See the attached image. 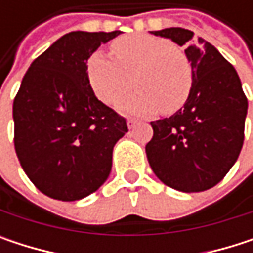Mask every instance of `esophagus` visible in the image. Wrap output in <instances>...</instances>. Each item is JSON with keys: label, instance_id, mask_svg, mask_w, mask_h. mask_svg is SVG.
<instances>
[{"label": "esophagus", "instance_id": "obj_1", "mask_svg": "<svg viewBox=\"0 0 253 253\" xmlns=\"http://www.w3.org/2000/svg\"><path fill=\"white\" fill-rule=\"evenodd\" d=\"M136 125H137V122H136L134 119H128V120H127V127H128V128H133Z\"/></svg>", "mask_w": 253, "mask_h": 253}]
</instances>
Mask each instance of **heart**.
I'll use <instances>...</instances> for the list:
<instances>
[{
  "label": "heart",
  "mask_w": 253,
  "mask_h": 253,
  "mask_svg": "<svg viewBox=\"0 0 253 253\" xmlns=\"http://www.w3.org/2000/svg\"><path fill=\"white\" fill-rule=\"evenodd\" d=\"M114 57L98 52L87 63V77L95 95L105 104L122 101L120 107L134 116L174 113L189 98L192 67L187 57L164 38L130 33L111 43Z\"/></svg>",
  "instance_id": "1"
}]
</instances>
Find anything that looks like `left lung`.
<instances>
[{
  "label": "left lung",
  "instance_id": "1",
  "mask_svg": "<svg viewBox=\"0 0 253 253\" xmlns=\"http://www.w3.org/2000/svg\"><path fill=\"white\" fill-rule=\"evenodd\" d=\"M180 46L192 66V89L169 119L151 122L145 151L155 176L180 192H204L220 183L236 163L245 139L248 99L234 67L193 32L169 27L151 32Z\"/></svg>",
  "mask_w": 253,
  "mask_h": 253
}]
</instances>
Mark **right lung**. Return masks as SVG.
<instances>
[{
	"instance_id": "1",
	"label": "right lung",
	"mask_w": 253,
	"mask_h": 253,
	"mask_svg": "<svg viewBox=\"0 0 253 253\" xmlns=\"http://www.w3.org/2000/svg\"><path fill=\"white\" fill-rule=\"evenodd\" d=\"M122 32H70L29 67L13 104L14 148L30 181L46 196L77 201L110 176L126 119L102 104L87 60Z\"/></svg>"
}]
</instances>
